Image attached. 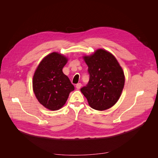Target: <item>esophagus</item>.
<instances>
[{
  "label": "esophagus",
  "mask_w": 158,
  "mask_h": 158,
  "mask_svg": "<svg viewBox=\"0 0 158 158\" xmlns=\"http://www.w3.org/2000/svg\"><path fill=\"white\" fill-rule=\"evenodd\" d=\"M81 86H82V84H81V83H78L76 85V87L77 89H80L81 88Z\"/></svg>",
  "instance_id": "34e87169"
}]
</instances>
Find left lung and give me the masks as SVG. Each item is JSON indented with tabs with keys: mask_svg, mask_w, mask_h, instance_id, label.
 <instances>
[{
	"mask_svg": "<svg viewBox=\"0 0 158 158\" xmlns=\"http://www.w3.org/2000/svg\"><path fill=\"white\" fill-rule=\"evenodd\" d=\"M89 80L80 89L89 106L104 111L113 106L120 98L125 85V75L117 60L109 52L99 49L84 56Z\"/></svg>",
	"mask_w": 158,
	"mask_h": 158,
	"instance_id": "obj_1",
	"label": "left lung"
}]
</instances>
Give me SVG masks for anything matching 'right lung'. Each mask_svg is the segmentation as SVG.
<instances>
[{
    "label": "right lung",
    "instance_id": "obj_1",
    "mask_svg": "<svg viewBox=\"0 0 158 158\" xmlns=\"http://www.w3.org/2000/svg\"><path fill=\"white\" fill-rule=\"evenodd\" d=\"M68 59L53 52L43 59L33 77V89L36 98L45 108L51 111L63 107L70 93L74 89L63 69Z\"/></svg>",
    "mask_w": 158,
    "mask_h": 158
}]
</instances>
